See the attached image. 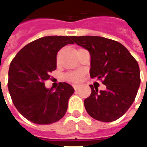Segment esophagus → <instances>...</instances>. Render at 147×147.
<instances>
[{
    "instance_id": "34e87169",
    "label": "esophagus",
    "mask_w": 147,
    "mask_h": 147,
    "mask_svg": "<svg viewBox=\"0 0 147 147\" xmlns=\"http://www.w3.org/2000/svg\"><path fill=\"white\" fill-rule=\"evenodd\" d=\"M73 87L74 89H75V91H77V90L79 89V86H77V85H74Z\"/></svg>"
}]
</instances>
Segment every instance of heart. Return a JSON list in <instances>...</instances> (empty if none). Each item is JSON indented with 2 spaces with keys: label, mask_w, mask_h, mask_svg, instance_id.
<instances>
[{
  "label": "heart",
  "mask_w": 147,
  "mask_h": 147,
  "mask_svg": "<svg viewBox=\"0 0 147 147\" xmlns=\"http://www.w3.org/2000/svg\"><path fill=\"white\" fill-rule=\"evenodd\" d=\"M65 80L71 82H80L82 79V71H72L65 74Z\"/></svg>",
  "instance_id": "obj_1"
}]
</instances>
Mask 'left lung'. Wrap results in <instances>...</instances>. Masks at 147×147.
<instances>
[{"mask_svg": "<svg viewBox=\"0 0 147 147\" xmlns=\"http://www.w3.org/2000/svg\"><path fill=\"white\" fill-rule=\"evenodd\" d=\"M74 43L86 49L91 56L90 76L102 80L104 91L92 89L84 100L87 113L102 122H112L129 109L140 84L137 61L120 43L99 36H72Z\"/></svg>", "mask_w": 147, "mask_h": 147, "instance_id": "obj_1", "label": "left lung"}]
</instances>
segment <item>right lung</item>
Segmentation results:
<instances>
[{
	"label": "right lung",
	"instance_id": "obj_1",
	"mask_svg": "<svg viewBox=\"0 0 147 147\" xmlns=\"http://www.w3.org/2000/svg\"><path fill=\"white\" fill-rule=\"evenodd\" d=\"M72 36H46L29 43L10 64L8 90L14 106L29 121L38 125L57 122L65 114L75 92L66 82L54 91L45 86L49 73L56 69L57 52L73 45Z\"/></svg>",
	"mask_w": 147,
	"mask_h": 147
}]
</instances>
